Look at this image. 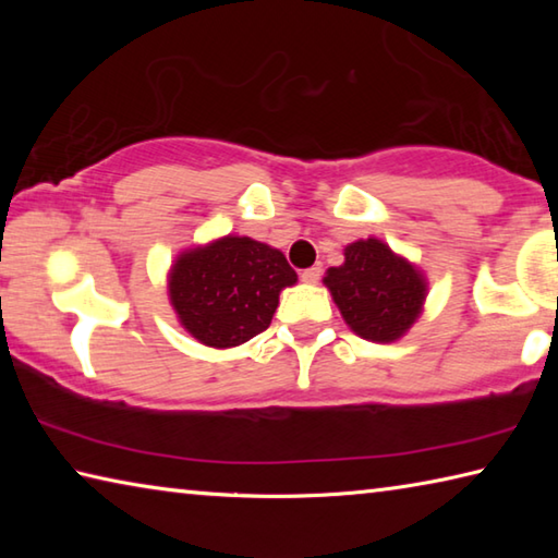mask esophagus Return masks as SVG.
<instances>
[{
  "instance_id": "34e87169",
  "label": "esophagus",
  "mask_w": 558,
  "mask_h": 558,
  "mask_svg": "<svg viewBox=\"0 0 558 558\" xmlns=\"http://www.w3.org/2000/svg\"><path fill=\"white\" fill-rule=\"evenodd\" d=\"M300 278L305 280V282H319V278H323V268H319V266H313V268L302 270V276H300Z\"/></svg>"
}]
</instances>
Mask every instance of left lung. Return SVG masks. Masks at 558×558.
Masks as SVG:
<instances>
[{"label":"left lung","mask_w":558,"mask_h":558,"mask_svg":"<svg viewBox=\"0 0 558 558\" xmlns=\"http://www.w3.org/2000/svg\"><path fill=\"white\" fill-rule=\"evenodd\" d=\"M325 286L344 323L372 342L399 339L426 300L421 272L376 239L347 245L344 263L327 270Z\"/></svg>","instance_id":"obj_1"}]
</instances>
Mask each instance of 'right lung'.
<instances>
[{"instance_id": "add662e5", "label": "right lung", "mask_w": 558, "mask_h": 558, "mask_svg": "<svg viewBox=\"0 0 558 558\" xmlns=\"http://www.w3.org/2000/svg\"><path fill=\"white\" fill-rule=\"evenodd\" d=\"M295 280L280 251L226 235L179 256L169 272V300L189 335L226 349L266 332L280 290Z\"/></svg>"}]
</instances>
